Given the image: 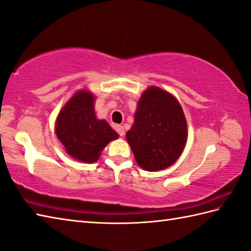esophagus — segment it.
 Masks as SVG:
<instances>
[{
	"instance_id": "obj_1",
	"label": "esophagus",
	"mask_w": 251,
	"mask_h": 251,
	"mask_svg": "<svg viewBox=\"0 0 251 251\" xmlns=\"http://www.w3.org/2000/svg\"><path fill=\"white\" fill-rule=\"evenodd\" d=\"M115 129H116L117 132H119V135H120L121 137H123V136L125 135V129H124V127H123V126L116 125V126H115Z\"/></svg>"
}]
</instances>
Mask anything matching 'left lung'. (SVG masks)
I'll return each instance as SVG.
<instances>
[{"mask_svg": "<svg viewBox=\"0 0 251 251\" xmlns=\"http://www.w3.org/2000/svg\"><path fill=\"white\" fill-rule=\"evenodd\" d=\"M126 139L141 168L158 172L177 161L188 140V126L179 101L151 86L138 101L135 122Z\"/></svg>", "mask_w": 251, "mask_h": 251, "instance_id": "8db88e82", "label": "left lung"}]
</instances>
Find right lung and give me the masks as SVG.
Instances as JSON below:
<instances>
[{"instance_id": "right-lung-1", "label": "right lung", "mask_w": 251, "mask_h": 251, "mask_svg": "<svg viewBox=\"0 0 251 251\" xmlns=\"http://www.w3.org/2000/svg\"><path fill=\"white\" fill-rule=\"evenodd\" d=\"M95 96L88 90H78L57 116L55 131L73 158L84 163L97 162L101 151L119 138L115 130L95 113Z\"/></svg>"}]
</instances>
